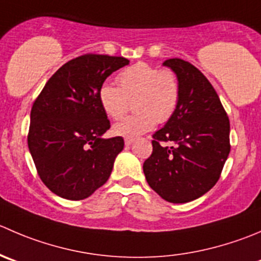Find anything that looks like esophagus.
<instances>
[{
	"label": "esophagus",
	"mask_w": 261,
	"mask_h": 261,
	"mask_svg": "<svg viewBox=\"0 0 261 261\" xmlns=\"http://www.w3.org/2000/svg\"><path fill=\"white\" fill-rule=\"evenodd\" d=\"M134 143V139L133 138H126L125 139V144L126 145H131Z\"/></svg>",
	"instance_id": "obj_1"
}]
</instances>
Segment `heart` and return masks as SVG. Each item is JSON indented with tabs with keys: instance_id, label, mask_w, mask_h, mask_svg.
I'll use <instances>...</instances> for the list:
<instances>
[{
	"instance_id": "obj_1",
	"label": "heart",
	"mask_w": 261,
	"mask_h": 261,
	"mask_svg": "<svg viewBox=\"0 0 261 261\" xmlns=\"http://www.w3.org/2000/svg\"><path fill=\"white\" fill-rule=\"evenodd\" d=\"M117 82L120 88L105 83L98 90L100 107L113 120L122 117L128 110V100L135 99L136 113L113 126V133L117 136L135 138L148 133L156 121L167 122L176 112L181 88L172 70H159L149 63L138 62L121 71Z\"/></svg>"
}]
</instances>
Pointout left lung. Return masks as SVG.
Wrapping results in <instances>:
<instances>
[{
    "instance_id": "8db88e82",
    "label": "left lung",
    "mask_w": 261,
    "mask_h": 261,
    "mask_svg": "<svg viewBox=\"0 0 261 261\" xmlns=\"http://www.w3.org/2000/svg\"><path fill=\"white\" fill-rule=\"evenodd\" d=\"M177 75L181 95L176 112L153 135L144 162L146 182L169 203L203 196L219 179L228 158L229 120L213 85L181 58L163 62Z\"/></svg>"
}]
</instances>
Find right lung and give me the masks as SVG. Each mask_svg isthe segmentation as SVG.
I'll return each instance as SVG.
<instances>
[{"label": "right lung", "instance_id": "obj_1", "mask_svg": "<svg viewBox=\"0 0 261 261\" xmlns=\"http://www.w3.org/2000/svg\"><path fill=\"white\" fill-rule=\"evenodd\" d=\"M123 57L79 56L61 66L33 103L28 146L43 184L63 199L83 200L107 182L123 149L121 136L103 139L111 127L98 90Z\"/></svg>", "mask_w": 261, "mask_h": 261}]
</instances>
